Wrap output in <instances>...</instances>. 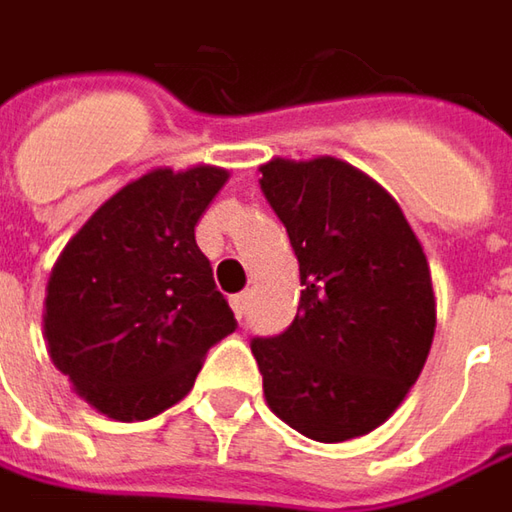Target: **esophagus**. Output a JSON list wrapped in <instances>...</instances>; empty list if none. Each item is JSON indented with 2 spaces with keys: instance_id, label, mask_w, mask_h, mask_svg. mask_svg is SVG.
Segmentation results:
<instances>
[{
  "instance_id": "obj_1",
  "label": "esophagus",
  "mask_w": 512,
  "mask_h": 512,
  "mask_svg": "<svg viewBox=\"0 0 512 512\" xmlns=\"http://www.w3.org/2000/svg\"><path fill=\"white\" fill-rule=\"evenodd\" d=\"M232 311H235V317H246V311H249V294L243 291V294H235L232 297Z\"/></svg>"
}]
</instances>
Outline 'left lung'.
<instances>
[{
	"mask_svg": "<svg viewBox=\"0 0 512 512\" xmlns=\"http://www.w3.org/2000/svg\"><path fill=\"white\" fill-rule=\"evenodd\" d=\"M260 175L303 286L294 323L252 340L266 405L314 442L365 436L408 397L431 351L425 249L394 195L348 161L272 158Z\"/></svg>",
	"mask_w": 512,
	"mask_h": 512,
	"instance_id": "left-lung-1",
	"label": "left lung"
}]
</instances>
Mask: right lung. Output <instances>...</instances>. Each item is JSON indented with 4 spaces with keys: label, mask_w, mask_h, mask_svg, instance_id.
<instances>
[{
    "label": "right lung",
    "mask_w": 512,
    "mask_h": 512,
    "mask_svg": "<svg viewBox=\"0 0 512 512\" xmlns=\"http://www.w3.org/2000/svg\"><path fill=\"white\" fill-rule=\"evenodd\" d=\"M226 181L209 164L150 169L62 249L47 280V354L98 414L138 422L172 408L206 351L238 326L195 243Z\"/></svg>",
    "instance_id": "1"
}]
</instances>
